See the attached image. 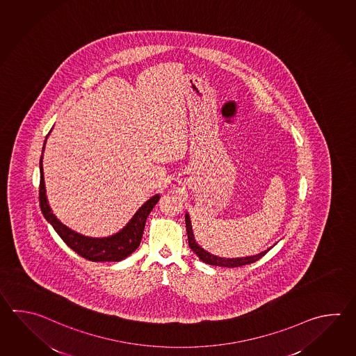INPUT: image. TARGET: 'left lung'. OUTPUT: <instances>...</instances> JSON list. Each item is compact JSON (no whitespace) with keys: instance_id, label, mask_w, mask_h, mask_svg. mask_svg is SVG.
<instances>
[{"instance_id":"1","label":"left lung","mask_w":356,"mask_h":356,"mask_svg":"<svg viewBox=\"0 0 356 356\" xmlns=\"http://www.w3.org/2000/svg\"><path fill=\"white\" fill-rule=\"evenodd\" d=\"M185 223H186V231H188V241H189V247L195 252L196 256L209 265H214V266H223V268H238V266H243V265H248L252 262L260 260L262 256L268 254V251L273 248V246L268 247V250L262 251L260 254H254V256H246V257H236V259H225V257H218L214 254H209L208 251H205L204 248L199 246L196 243L195 238H194V233H193V228H191V222H190L189 214H185Z\"/></svg>"}]
</instances>
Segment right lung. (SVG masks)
I'll return each mask as SVG.
<instances>
[{"label": "right lung", "mask_w": 356, "mask_h": 356, "mask_svg": "<svg viewBox=\"0 0 356 356\" xmlns=\"http://www.w3.org/2000/svg\"><path fill=\"white\" fill-rule=\"evenodd\" d=\"M49 136V134H48ZM47 136V137H48ZM44 140V147H45ZM160 200V195L152 196L147 200L137 213L133 216L128 225L124 227L122 231L102 238L86 237L80 233L74 232L60 223L57 217L51 213V207L45 195V185H44L43 174V156L40 157V186H39V202L40 209L44 218L51 223L54 231L58 233L59 237L65 241V245L72 248L74 252L82 256L88 261H120L129 254H133L142 241L143 231H145V220L152 211L153 207Z\"/></svg>", "instance_id": "obj_1"}]
</instances>
